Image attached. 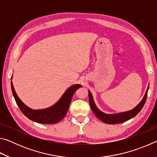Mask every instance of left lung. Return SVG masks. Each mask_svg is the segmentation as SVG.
<instances>
[{"instance_id":"8db88e82","label":"left lung","mask_w":157,"mask_h":157,"mask_svg":"<svg viewBox=\"0 0 157 157\" xmlns=\"http://www.w3.org/2000/svg\"><path fill=\"white\" fill-rule=\"evenodd\" d=\"M147 91L148 88L146 91L145 94L143 97V100L139 105H138L136 107H134L133 109L125 111V112H122L115 114H107L105 113H103L98 109V107L95 105L94 98H93L91 93L89 91V104L91 106V108L93 111V112L97 117L98 118H99L100 121H102L103 123H107V124H118L124 123L127 121L129 120L132 118H134V116H136L138 113H139L140 110L142 109V108L144 106L146 99H147Z\"/></svg>"}]
</instances>
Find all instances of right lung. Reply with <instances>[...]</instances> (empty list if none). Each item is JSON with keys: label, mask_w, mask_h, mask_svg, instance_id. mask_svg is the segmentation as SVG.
Returning <instances> with one entry per match:
<instances>
[{"label": "right lung", "mask_w": 157, "mask_h": 157, "mask_svg": "<svg viewBox=\"0 0 157 157\" xmlns=\"http://www.w3.org/2000/svg\"><path fill=\"white\" fill-rule=\"evenodd\" d=\"M81 86L80 84H74L66 90L59 100L52 107L44 109L34 110L27 107L20 100L11 81L12 94L21 112L30 120L42 124H54L62 120L67 113L74 93Z\"/></svg>", "instance_id": "right-lung-1"}]
</instances>
